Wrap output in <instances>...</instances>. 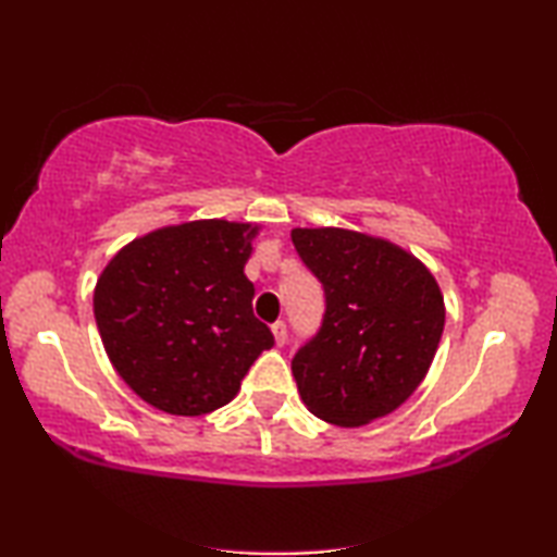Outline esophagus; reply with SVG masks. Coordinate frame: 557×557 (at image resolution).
Here are the masks:
<instances>
[{"label": "esophagus", "mask_w": 557, "mask_h": 557, "mask_svg": "<svg viewBox=\"0 0 557 557\" xmlns=\"http://www.w3.org/2000/svg\"><path fill=\"white\" fill-rule=\"evenodd\" d=\"M271 333H273V341H276V346H284L286 344V338H288V329H286V323L284 321H276L271 326Z\"/></svg>", "instance_id": "obj_1"}]
</instances>
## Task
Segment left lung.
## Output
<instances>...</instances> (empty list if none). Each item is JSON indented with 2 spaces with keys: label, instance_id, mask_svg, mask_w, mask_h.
<instances>
[{
  "label": "left lung",
  "instance_id": "obj_1",
  "mask_svg": "<svg viewBox=\"0 0 557 557\" xmlns=\"http://www.w3.org/2000/svg\"><path fill=\"white\" fill-rule=\"evenodd\" d=\"M298 256L326 288V315L290 361L304 406L358 428L421 386L438 350L446 304L425 263L388 238L354 228H290Z\"/></svg>",
  "mask_w": 557,
  "mask_h": 557
}]
</instances>
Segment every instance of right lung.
Segmentation results:
<instances>
[{"mask_svg": "<svg viewBox=\"0 0 557 557\" xmlns=\"http://www.w3.org/2000/svg\"><path fill=\"white\" fill-rule=\"evenodd\" d=\"M261 226L196 219L153 228L111 256L94 286V319L111 366L149 406L203 416L236 398L273 346L253 315L244 267Z\"/></svg>", "mask_w": 557, "mask_h": 557, "instance_id": "1", "label": "right lung"}]
</instances>
